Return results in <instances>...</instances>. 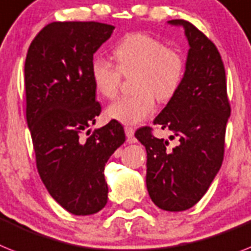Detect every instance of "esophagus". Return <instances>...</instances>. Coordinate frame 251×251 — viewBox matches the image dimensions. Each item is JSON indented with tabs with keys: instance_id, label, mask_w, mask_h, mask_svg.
Instances as JSON below:
<instances>
[{
	"instance_id": "esophagus-1",
	"label": "esophagus",
	"mask_w": 251,
	"mask_h": 251,
	"mask_svg": "<svg viewBox=\"0 0 251 251\" xmlns=\"http://www.w3.org/2000/svg\"><path fill=\"white\" fill-rule=\"evenodd\" d=\"M124 132H126V136H127V140L128 142H133L134 138V129L132 127H126L124 128Z\"/></svg>"
}]
</instances>
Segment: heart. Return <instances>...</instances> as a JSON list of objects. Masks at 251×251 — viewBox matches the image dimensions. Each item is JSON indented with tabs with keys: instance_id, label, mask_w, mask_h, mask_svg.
Listing matches in <instances>:
<instances>
[{
	"instance_id": "b5f03b06",
	"label": "heart",
	"mask_w": 251,
	"mask_h": 251,
	"mask_svg": "<svg viewBox=\"0 0 251 251\" xmlns=\"http://www.w3.org/2000/svg\"><path fill=\"white\" fill-rule=\"evenodd\" d=\"M117 66L97 56L91 63V79L99 95L113 99L121 86L122 74L132 75L136 93L114 101L106 109L109 119L133 126L155 111V97L168 101L175 96L185 75V60L178 51L145 33L124 37L113 51Z\"/></svg>"
}]
</instances>
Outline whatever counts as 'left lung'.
<instances>
[{"label": "left lung", "instance_id": "obj_1", "mask_svg": "<svg viewBox=\"0 0 251 251\" xmlns=\"http://www.w3.org/2000/svg\"><path fill=\"white\" fill-rule=\"evenodd\" d=\"M168 24L183 26L190 49L181 86L154 124L172 130L178 144L169 148L168 141L151 134L150 127L140 128L136 138L148 152L151 200L163 210L182 212L205 195L221 169L231 107L225 65L214 43L186 20Z\"/></svg>", "mask_w": 251, "mask_h": 251}]
</instances>
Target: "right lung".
<instances>
[{"mask_svg":"<svg viewBox=\"0 0 251 251\" xmlns=\"http://www.w3.org/2000/svg\"><path fill=\"white\" fill-rule=\"evenodd\" d=\"M114 28L96 22H53L37 34L26 53V124L37 169L50 195L75 215L95 214L106 205L103 169L126 141L117 121L90 134L101 113L91 63Z\"/></svg>","mask_w":251,"mask_h":251,"instance_id":"obj_1","label":"right lung"}]
</instances>
